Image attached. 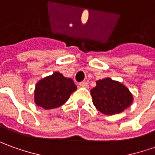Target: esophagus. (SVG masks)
Masks as SVG:
<instances>
[{"label": "esophagus", "mask_w": 155, "mask_h": 155, "mask_svg": "<svg viewBox=\"0 0 155 155\" xmlns=\"http://www.w3.org/2000/svg\"><path fill=\"white\" fill-rule=\"evenodd\" d=\"M79 85H80V86H81V87H88V83L86 81H81Z\"/></svg>", "instance_id": "esophagus-1"}]
</instances>
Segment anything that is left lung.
<instances>
[{
	"instance_id": "left-lung-1",
	"label": "left lung",
	"mask_w": 155,
	"mask_h": 155,
	"mask_svg": "<svg viewBox=\"0 0 155 155\" xmlns=\"http://www.w3.org/2000/svg\"><path fill=\"white\" fill-rule=\"evenodd\" d=\"M91 90L92 102L96 108L104 114H114L124 111L132 103V95L124 85L105 78L96 82Z\"/></svg>"
}]
</instances>
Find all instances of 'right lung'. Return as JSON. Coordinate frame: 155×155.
<instances>
[{
    "instance_id": "1",
    "label": "right lung",
    "mask_w": 155,
    "mask_h": 155,
    "mask_svg": "<svg viewBox=\"0 0 155 155\" xmlns=\"http://www.w3.org/2000/svg\"><path fill=\"white\" fill-rule=\"evenodd\" d=\"M76 89L77 86L70 78H65L62 74L55 72L36 84L35 102L45 109L58 108L65 104Z\"/></svg>"
}]
</instances>
